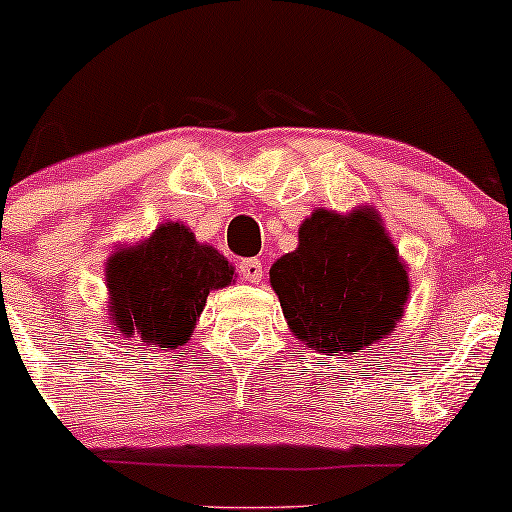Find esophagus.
<instances>
[{
    "label": "esophagus",
    "mask_w": 512,
    "mask_h": 512,
    "mask_svg": "<svg viewBox=\"0 0 512 512\" xmlns=\"http://www.w3.org/2000/svg\"><path fill=\"white\" fill-rule=\"evenodd\" d=\"M238 272L245 282L257 284L262 279V262L260 260H243L238 265Z\"/></svg>",
    "instance_id": "obj_1"
}]
</instances>
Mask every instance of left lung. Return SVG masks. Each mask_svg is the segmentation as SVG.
I'll use <instances>...</instances> for the list:
<instances>
[{"instance_id":"1","label":"left lung","mask_w":512,"mask_h":512,"mask_svg":"<svg viewBox=\"0 0 512 512\" xmlns=\"http://www.w3.org/2000/svg\"><path fill=\"white\" fill-rule=\"evenodd\" d=\"M291 333L311 350L350 359L403 318L411 284L374 209L347 216L316 209L299 247L269 269Z\"/></svg>"}]
</instances>
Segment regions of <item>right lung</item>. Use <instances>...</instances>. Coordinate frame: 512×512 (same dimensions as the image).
<instances>
[{"instance_id": "right-lung-1", "label": "right lung", "mask_w": 512, "mask_h": 512, "mask_svg": "<svg viewBox=\"0 0 512 512\" xmlns=\"http://www.w3.org/2000/svg\"><path fill=\"white\" fill-rule=\"evenodd\" d=\"M233 272L226 257L196 243L187 226L162 223L148 240L109 260V316L123 338L179 350L192 338L206 296L233 282Z\"/></svg>"}]
</instances>
